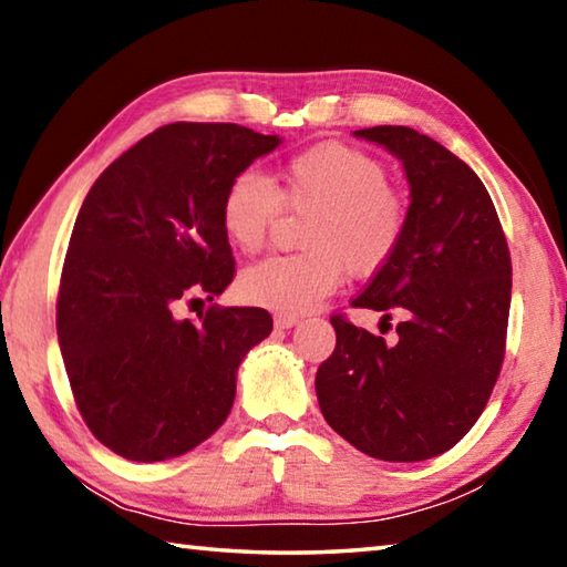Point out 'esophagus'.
Masks as SVG:
<instances>
[{
  "label": "esophagus",
  "mask_w": 567,
  "mask_h": 567,
  "mask_svg": "<svg viewBox=\"0 0 567 567\" xmlns=\"http://www.w3.org/2000/svg\"><path fill=\"white\" fill-rule=\"evenodd\" d=\"M300 322V318H295V315H275V328L277 330H290L295 324Z\"/></svg>",
  "instance_id": "esophagus-1"
}]
</instances>
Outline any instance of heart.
Listing matches in <instances>:
<instances>
[{
	"label": "heart",
	"instance_id": "b5f03b06",
	"mask_svg": "<svg viewBox=\"0 0 567 567\" xmlns=\"http://www.w3.org/2000/svg\"><path fill=\"white\" fill-rule=\"evenodd\" d=\"M312 215L305 225V255L267 257L247 267L239 292L277 312H307L340 287L344 272L372 275L402 239L408 207L388 185V169L370 152L320 142L297 152L280 172V192L255 169L229 182L223 227L239 252H257L282 213Z\"/></svg>",
	"mask_w": 567,
	"mask_h": 567
}]
</instances>
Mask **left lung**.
<instances>
[{"instance_id": "1", "label": "left lung", "mask_w": 567, "mask_h": 567, "mask_svg": "<svg viewBox=\"0 0 567 567\" xmlns=\"http://www.w3.org/2000/svg\"><path fill=\"white\" fill-rule=\"evenodd\" d=\"M395 155L410 185L408 223L395 255L354 307L402 310L398 342L340 315L338 344L315 390L328 425L360 453L417 463L445 453L485 410L505 354L511 252L480 177L427 134L410 127L358 130Z\"/></svg>"}]
</instances>
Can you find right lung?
<instances>
[{"mask_svg": "<svg viewBox=\"0 0 567 567\" xmlns=\"http://www.w3.org/2000/svg\"><path fill=\"white\" fill-rule=\"evenodd\" d=\"M282 145L225 122H175L120 155L84 197L66 249L56 338L92 435L134 463L177 457L215 433L245 354L272 332L262 307L177 318L235 277L223 227L229 182Z\"/></svg>", "mask_w": 567, "mask_h": 567, "instance_id": "1", "label": "right lung"}]
</instances>
